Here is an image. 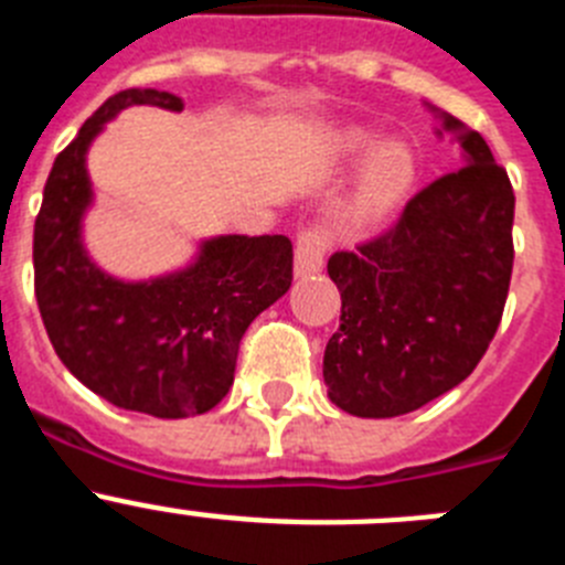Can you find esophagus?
I'll return each mask as SVG.
<instances>
[{
  "instance_id": "obj_1",
  "label": "esophagus",
  "mask_w": 565,
  "mask_h": 565,
  "mask_svg": "<svg viewBox=\"0 0 565 565\" xmlns=\"http://www.w3.org/2000/svg\"><path fill=\"white\" fill-rule=\"evenodd\" d=\"M328 243H331V234L322 226L299 232L297 248H294V274L297 277H313V274L322 271V257H326Z\"/></svg>"
}]
</instances>
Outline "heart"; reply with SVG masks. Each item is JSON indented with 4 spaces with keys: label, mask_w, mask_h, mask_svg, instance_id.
I'll return each mask as SVG.
<instances>
[{
    "label": "heart",
    "mask_w": 565,
    "mask_h": 565,
    "mask_svg": "<svg viewBox=\"0 0 565 565\" xmlns=\"http://www.w3.org/2000/svg\"><path fill=\"white\" fill-rule=\"evenodd\" d=\"M337 158L344 167H362L356 194H353L351 214L359 223H379L391 217L411 192L416 181V161L398 143H387L373 132L351 129L337 147Z\"/></svg>",
    "instance_id": "obj_1"
}]
</instances>
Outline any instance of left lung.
Returning a JSON list of instances; mask_svg holds the SVG:
<instances>
[{
  "instance_id": "1",
  "label": "left lung",
  "mask_w": 565,
  "mask_h": 565,
  "mask_svg": "<svg viewBox=\"0 0 565 565\" xmlns=\"http://www.w3.org/2000/svg\"><path fill=\"white\" fill-rule=\"evenodd\" d=\"M463 167L404 206L387 234L337 252L342 294L328 339V398L359 418H393L461 384L487 353L512 277L515 194L476 129L427 104Z\"/></svg>"
}]
</instances>
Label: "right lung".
Returning <instances> with one entry per match:
<instances>
[{
  "instance_id": "1",
  "label": "right lung",
  "mask_w": 565,
  "mask_h": 565,
  "mask_svg": "<svg viewBox=\"0 0 565 565\" xmlns=\"http://www.w3.org/2000/svg\"><path fill=\"white\" fill-rule=\"evenodd\" d=\"M138 104L183 109L167 89H124L50 169L33 232L36 302L64 367L96 396L154 418L201 416L232 387L246 328L291 288V239L217 234L158 277L104 271L84 243L96 203L87 154L115 115Z\"/></svg>"
}]
</instances>
